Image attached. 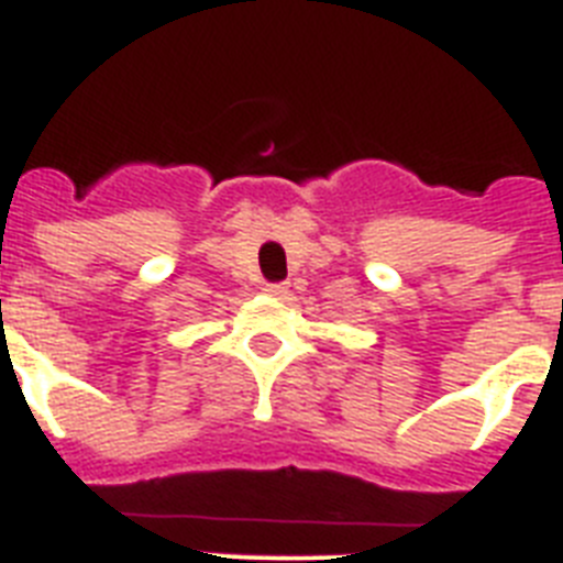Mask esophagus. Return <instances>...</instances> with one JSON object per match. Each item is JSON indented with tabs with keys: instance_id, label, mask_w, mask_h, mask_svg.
<instances>
[{
	"instance_id": "34e87169",
	"label": "esophagus",
	"mask_w": 563,
	"mask_h": 563,
	"mask_svg": "<svg viewBox=\"0 0 563 563\" xmlns=\"http://www.w3.org/2000/svg\"><path fill=\"white\" fill-rule=\"evenodd\" d=\"M266 295L272 297H286L288 295V286L286 283H266V288H263Z\"/></svg>"
}]
</instances>
